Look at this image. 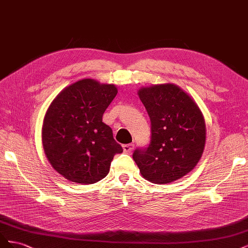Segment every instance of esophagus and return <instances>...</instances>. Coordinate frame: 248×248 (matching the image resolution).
<instances>
[{
    "mask_svg": "<svg viewBox=\"0 0 248 248\" xmlns=\"http://www.w3.org/2000/svg\"><path fill=\"white\" fill-rule=\"evenodd\" d=\"M123 151L126 152V153H131L132 150L134 148V145L133 144H126V145H123Z\"/></svg>",
    "mask_w": 248,
    "mask_h": 248,
    "instance_id": "obj_1",
    "label": "esophagus"
}]
</instances>
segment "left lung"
Here are the masks:
<instances>
[{"mask_svg":"<svg viewBox=\"0 0 248 248\" xmlns=\"http://www.w3.org/2000/svg\"><path fill=\"white\" fill-rule=\"evenodd\" d=\"M140 99L151 121V140L133 152L141 176L168 184L193 170L204 152L206 124L197 103L172 84L140 89Z\"/></svg>","mask_w":248,"mask_h":248,"instance_id":"left-lung-1","label":"left lung"}]
</instances>
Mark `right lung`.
Wrapping results in <instances>:
<instances>
[{
    "label": "right lung",
    "mask_w": 248,
    "mask_h": 248,
    "mask_svg": "<svg viewBox=\"0 0 248 248\" xmlns=\"http://www.w3.org/2000/svg\"><path fill=\"white\" fill-rule=\"evenodd\" d=\"M118 93L116 86L91 78L66 87L50 103L43 120L42 145L47 160L70 182L93 184L108 171L121 145L103 112Z\"/></svg>",
    "instance_id": "1"
}]
</instances>
